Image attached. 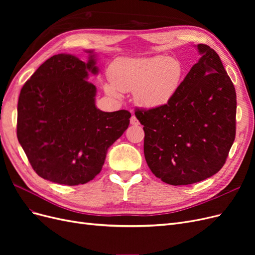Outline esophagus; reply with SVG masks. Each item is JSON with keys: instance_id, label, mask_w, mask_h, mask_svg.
I'll return each instance as SVG.
<instances>
[{"instance_id": "esophagus-1", "label": "esophagus", "mask_w": 255, "mask_h": 255, "mask_svg": "<svg viewBox=\"0 0 255 255\" xmlns=\"http://www.w3.org/2000/svg\"><path fill=\"white\" fill-rule=\"evenodd\" d=\"M129 121H130V125L134 126V127L139 126V121H138V119L135 117V116H132V117H130V119H129Z\"/></svg>"}]
</instances>
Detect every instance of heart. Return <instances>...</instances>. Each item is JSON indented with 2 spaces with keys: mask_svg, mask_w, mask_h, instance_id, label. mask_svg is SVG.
I'll return each mask as SVG.
<instances>
[{
  "mask_svg": "<svg viewBox=\"0 0 255 255\" xmlns=\"http://www.w3.org/2000/svg\"><path fill=\"white\" fill-rule=\"evenodd\" d=\"M183 66L179 60L163 55L119 58L111 67V81L104 89L112 97L121 91H135L136 102L156 109L166 105L179 91L183 81Z\"/></svg>",
  "mask_w": 255,
  "mask_h": 255,
  "instance_id": "1",
  "label": "heart"
}]
</instances>
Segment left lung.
Masks as SVG:
<instances>
[{
	"label": "left lung",
	"instance_id": "1",
	"mask_svg": "<svg viewBox=\"0 0 255 255\" xmlns=\"http://www.w3.org/2000/svg\"><path fill=\"white\" fill-rule=\"evenodd\" d=\"M170 102L136 110L144 158L163 182L188 185L217 173L236 133V92L219 55L206 44Z\"/></svg>",
	"mask_w": 255,
	"mask_h": 255
}]
</instances>
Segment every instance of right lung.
Returning a JSON list of instances; mask_svg holds the SVG:
<instances>
[{
	"instance_id": "right-lung-1",
	"label": "right lung",
	"mask_w": 255,
	"mask_h": 255,
	"mask_svg": "<svg viewBox=\"0 0 255 255\" xmlns=\"http://www.w3.org/2000/svg\"><path fill=\"white\" fill-rule=\"evenodd\" d=\"M87 63L71 54L47 59L26 81L18 101L17 137L36 173L74 186L95 179L107 150L125 133L130 113L97 109L94 50Z\"/></svg>"
}]
</instances>
